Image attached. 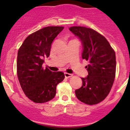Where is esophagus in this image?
Wrapping results in <instances>:
<instances>
[{
  "label": "esophagus",
  "instance_id": "esophagus-1",
  "mask_svg": "<svg viewBox=\"0 0 130 130\" xmlns=\"http://www.w3.org/2000/svg\"><path fill=\"white\" fill-rule=\"evenodd\" d=\"M64 75H65V77H66V78H69V77H71L72 76V74H70V73H64Z\"/></svg>",
  "mask_w": 130,
  "mask_h": 130
}]
</instances>
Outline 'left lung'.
Returning <instances> with one entry per match:
<instances>
[{"instance_id": "obj_1", "label": "left lung", "mask_w": 130, "mask_h": 130, "mask_svg": "<svg viewBox=\"0 0 130 130\" xmlns=\"http://www.w3.org/2000/svg\"><path fill=\"white\" fill-rule=\"evenodd\" d=\"M69 29L81 40L82 58L88 61L85 67L88 75L81 77L83 85L75 90V95L85 104L95 105L107 97L114 83L115 52L107 39L94 30L83 26Z\"/></svg>"}]
</instances>
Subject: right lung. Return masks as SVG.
I'll use <instances>...</instances> for the list:
<instances>
[{"instance_id": "add662e5", "label": "right lung", "mask_w": 130, "mask_h": 130, "mask_svg": "<svg viewBox=\"0 0 130 130\" xmlns=\"http://www.w3.org/2000/svg\"><path fill=\"white\" fill-rule=\"evenodd\" d=\"M63 26H47L30 34L19 49L17 73L25 94L35 103H45L56 95V87L64 79L62 72L44 69L45 57L50 55L51 43Z\"/></svg>"}]
</instances>
